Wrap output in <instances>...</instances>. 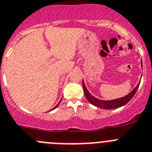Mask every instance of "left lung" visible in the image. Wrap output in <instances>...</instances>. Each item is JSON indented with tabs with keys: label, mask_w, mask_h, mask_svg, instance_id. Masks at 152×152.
<instances>
[{
	"label": "left lung",
	"mask_w": 152,
	"mask_h": 152,
	"mask_svg": "<svg viewBox=\"0 0 152 152\" xmlns=\"http://www.w3.org/2000/svg\"><path fill=\"white\" fill-rule=\"evenodd\" d=\"M139 84H140V83H139V84L136 86V88H134L130 93H129L128 95H126V96L117 98V99L110 100V101H104V100L98 99V98H95L93 95H91L89 93V91L86 88V86L84 84V82L83 80V90H84L85 95H86V98L88 99V102L91 104L94 105V106H96L98 107H100V108L105 109V110H112V109L118 108V107H120L124 106L126 104L128 103L132 99L134 95L136 94V91H137L138 88H139Z\"/></svg>",
	"instance_id": "8db88e82"
}]
</instances>
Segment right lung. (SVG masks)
Instances as JSON below:
<instances>
[{"mask_svg": "<svg viewBox=\"0 0 152 152\" xmlns=\"http://www.w3.org/2000/svg\"><path fill=\"white\" fill-rule=\"evenodd\" d=\"M61 100H62V98H61V101H60V102H59V103L57 104V105H56V106H55V107H54V108H53V109H52V110H54V109H55V108H56V107H57V106H58V105H59V104H60V103H61Z\"/></svg>", "mask_w": 152, "mask_h": 152, "instance_id": "1", "label": "right lung"}]
</instances>
